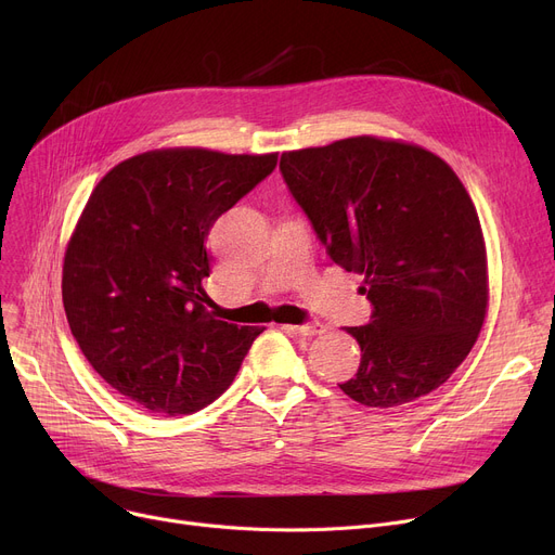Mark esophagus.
<instances>
[{"label": "esophagus", "instance_id": "obj_1", "mask_svg": "<svg viewBox=\"0 0 555 555\" xmlns=\"http://www.w3.org/2000/svg\"><path fill=\"white\" fill-rule=\"evenodd\" d=\"M283 333L287 335H301V337H312L317 333H322V324H304V326H293V324H285L281 326Z\"/></svg>", "mask_w": 555, "mask_h": 555}]
</instances>
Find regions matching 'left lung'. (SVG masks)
<instances>
[{"instance_id": "left-lung-1", "label": "left lung", "mask_w": 555, "mask_h": 555, "mask_svg": "<svg viewBox=\"0 0 555 555\" xmlns=\"http://www.w3.org/2000/svg\"><path fill=\"white\" fill-rule=\"evenodd\" d=\"M281 175L319 243L364 276L362 351L339 385L366 406H398L439 389L470 353L488 306L486 245L454 170L412 143L375 137L281 155Z\"/></svg>"}]
</instances>
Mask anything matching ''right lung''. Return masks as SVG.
I'll list each match as a JSON object with an SVG mask.
<instances>
[{"mask_svg":"<svg viewBox=\"0 0 555 555\" xmlns=\"http://www.w3.org/2000/svg\"><path fill=\"white\" fill-rule=\"evenodd\" d=\"M279 155L170 149L130 157L96 184L69 241L63 304L103 380L155 414H191L236 377L260 326L216 319L202 279L216 220Z\"/></svg>","mask_w":555,"mask_h":555,"instance_id":"obj_1","label":"right lung"}]
</instances>
